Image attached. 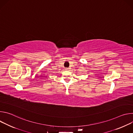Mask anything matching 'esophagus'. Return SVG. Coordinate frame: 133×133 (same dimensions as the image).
Masks as SVG:
<instances>
[{
	"label": "esophagus",
	"mask_w": 133,
	"mask_h": 133,
	"mask_svg": "<svg viewBox=\"0 0 133 133\" xmlns=\"http://www.w3.org/2000/svg\"><path fill=\"white\" fill-rule=\"evenodd\" d=\"M66 70H68V71H69V70H70V68H66Z\"/></svg>",
	"instance_id": "obj_1"
}]
</instances>
